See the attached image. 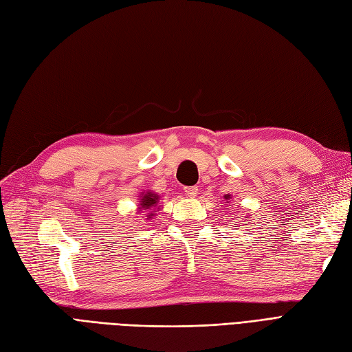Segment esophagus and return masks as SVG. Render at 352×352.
Segmentation results:
<instances>
[{"label":"esophagus","mask_w":352,"mask_h":352,"mask_svg":"<svg viewBox=\"0 0 352 352\" xmlns=\"http://www.w3.org/2000/svg\"><path fill=\"white\" fill-rule=\"evenodd\" d=\"M185 194H186L189 198H195L197 194H198V188H197V186H186V188H185Z\"/></svg>","instance_id":"obj_1"}]
</instances>
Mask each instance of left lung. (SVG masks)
Listing matches in <instances>:
<instances>
[{
  "label": "left lung",
  "mask_w": 352,
  "mask_h": 352,
  "mask_svg": "<svg viewBox=\"0 0 352 352\" xmlns=\"http://www.w3.org/2000/svg\"><path fill=\"white\" fill-rule=\"evenodd\" d=\"M225 198H228V199H231V198H232V197H231V195H230V194H226V195H225Z\"/></svg>",
  "instance_id": "obj_1"
}]
</instances>
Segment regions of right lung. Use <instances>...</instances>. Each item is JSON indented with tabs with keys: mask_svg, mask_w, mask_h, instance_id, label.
Segmentation results:
<instances>
[{
	"mask_svg": "<svg viewBox=\"0 0 352 352\" xmlns=\"http://www.w3.org/2000/svg\"><path fill=\"white\" fill-rule=\"evenodd\" d=\"M160 203V195L154 191H151V189H148V191H144L140 192L139 195V207H138V213H142V212H146V219H153V217H155V208H160L161 206H158Z\"/></svg>",
	"mask_w": 352,
	"mask_h": 352,
	"instance_id": "right-lung-1",
	"label": "right lung"
}]
</instances>
